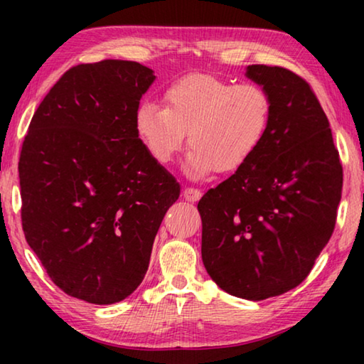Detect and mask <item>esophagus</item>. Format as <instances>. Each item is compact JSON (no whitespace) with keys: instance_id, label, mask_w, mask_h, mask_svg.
Instances as JSON below:
<instances>
[{"instance_id":"34e87169","label":"esophagus","mask_w":364,"mask_h":364,"mask_svg":"<svg viewBox=\"0 0 364 364\" xmlns=\"http://www.w3.org/2000/svg\"><path fill=\"white\" fill-rule=\"evenodd\" d=\"M184 197H186V200H194V193L193 189H184Z\"/></svg>"}]
</instances>
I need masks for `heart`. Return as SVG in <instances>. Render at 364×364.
Listing matches in <instances>:
<instances>
[{"label": "heart", "instance_id": "b5f03b06", "mask_svg": "<svg viewBox=\"0 0 364 364\" xmlns=\"http://www.w3.org/2000/svg\"><path fill=\"white\" fill-rule=\"evenodd\" d=\"M212 146L205 143L202 146L204 151V160L207 164H234L249 151V141L245 138L244 132L234 125V122L223 120L218 132L210 139Z\"/></svg>", "mask_w": 364, "mask_h": 364}]
</instances>
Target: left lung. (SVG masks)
Segmentation results:
<instances>
[{
	"instance_id": "left-lung-1",
	"label": "left lung",
	"mask_w": 364,
	"mask_h": 364,
	"mask_svg": "<svg viewBox=\"0 0 364 364\" xmlns=\"http://www.w3.org/2000/svg\"><path fill=\"white\" fill-rule=\"evenodd\" d=\"M156 75L133 60L67 70L36 109L19 159L22 228L72 297L132 295L180 184L139 139V100Z\"/></svg>"
}]
</instances>
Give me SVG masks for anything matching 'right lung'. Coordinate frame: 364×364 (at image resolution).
<instances>
[{"label": "right lung", "mask_w": 364, "mask_h": 364, "mask_svg": "<svg viewBox=\"0 0 364 364\" xmlns=\"http://www.w3.org/2000/svg\"><path fill=\"white\" fill-rule=\"evenodd\" d=\"M268 122L236 173L197 204L202 262L225 292L264 300L297 287L334 231L342 165L310 86L281 67L249 65Z\"/></svg>", "instance_id": "right-lung-1"}]
</instances>
